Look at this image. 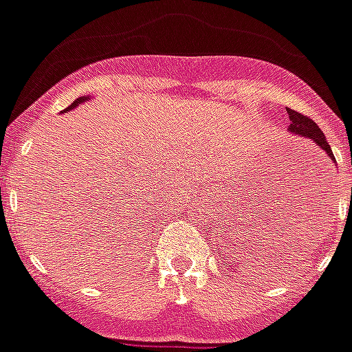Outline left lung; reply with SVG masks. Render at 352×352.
Wrapping results in <instances>:
<instances>
[{
	"label": "left lung",
	"instance_id": "left-lung-1",
	"mask_svg": "<svg viewBox=\"0 0 352 352\" xmlns=\"http://www.w3.org/2000/svg\"><path fill=\"white\" fill-rule=\"evenodd\" d=\"M287 116L292 120V124H289V131H292V133L301 135V137H309V139L316 142L331 160H336L333 158V152H331L330 144H328L326 137H324V133L320 131V127L314 124L311 118L303 116V114H299L296 110H289V108H287Z\"/></svg>",
	"mask_w": 352,
	"mask_h": 352
}]
</instances>
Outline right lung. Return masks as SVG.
Returning <instances> with one entry per match:
<instances>
[{
	"instance_id": "add662e5",
	"label": "right lung",
	"mask_w": 352,
	"mask_h": 352,
	"mask_svg": "<svg viewBox=\"0 0 352 352\" xmlns=\"http://www.w3.org/2000/svg\"><path fill=\"white\" fill-rule=\"evenodd\" d=\"M82 100H85V99H82V97H80V99H76V100H74V102H72V104H70V107L66 108V110H72V108H74V107H78V102H82Z\"/></svg>"
}]
</instances>
